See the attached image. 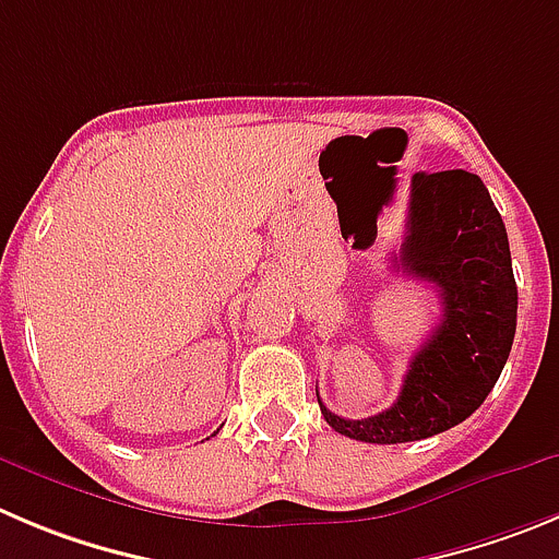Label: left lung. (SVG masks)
Instances as JSON below:
<instances>
[{
	"label": "left lung",
	"instance_id": "8db88e82",
	"mask_svg": "<svg viewBox=\"0 0 559 559\" xmlns=\"http://www.w3.org/2000/svg\"><path fill=\"white\" fill-rule=\"evenodd\" d=\"M441 297V320L411 358L397 403L369 419L322 405L336 432L367 444H405L461 425L491 394L515 336L519 289L508 231L491 195L468 170L416 174L394 264Z\"/></svg>",
	"mask_w": 559,
	"mask_h": 559
}]
</instances>
